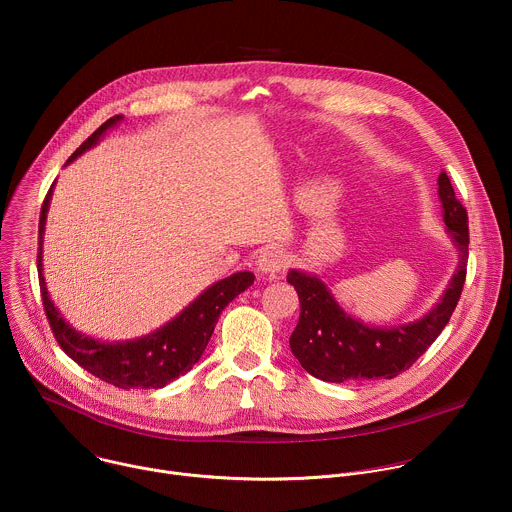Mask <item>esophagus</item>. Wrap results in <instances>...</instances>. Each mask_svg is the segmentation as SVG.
<instances>
[{
	"label": "esophagus",
	"instance_id": "esophagus-1",
	"mask_svg": "<svg viewBox=\"0 0 512 512\" xmlns=\"http://www.w3.org/2000/svg\"><path fill=\"white\" fill-rule=\"evenodd\" d=\"M287 263H289V259L281 247H265L257 257V269L261 273H269V275L279 273L281 269L287 267Z\"/></svg>",
	"mask_w": 512,
	"mask_h": 512
}]
</instances>
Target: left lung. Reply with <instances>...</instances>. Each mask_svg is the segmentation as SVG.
Instances as JSON below:
<instances>
[{
	"label": "left lung",
	"mask_w": 512,
	"mask_h": 512,
	"mask_svg": "<svg viewBox=\"0 0 512 512\" xmlns=\"http://www.w3.org/2000/svg\"><path fill=\"white\" fill-rule=\"evenodd\" d=\"M437 186L444 223L460 261L444 296L423 318L391 328L367 326L338 306L320 277L298 269L287 273V283L296 287L300 298V320L289 336V348L312 377L328 383L393 379L407 371L450 322L466 281L468 212L446 172L437 178Z\"/></svg>",
	"instance_id": "left-lung-1"
}]
</instances>
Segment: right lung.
<instances>
[{
    "mask_svg": "<svg viewBox=\"0 0 512 512\" xmlns=\"http://www.w3.org/2000/svg\"><path fill=\"white\" fill-rule=\"evenodd\" d=\"M121 119V115L107 119L93 135H89V139L81 148L66 160V164L91 150L105 135V131L115 127ZM52 188L54 184L50 186L40 210L38 275L44 312L50 322L52 334L58 340V346L77 364H81L85 371L119 389H162L174 379L188 373L202 356L212 336V330L218 322V316H221V312L241 294V291L253 285L255 275L251 271H239L233 273L231 277L212 283L174 320H170L166 326L158 328L148 336L125 342H101L97 338H91L83 332H77L60 316L54 302L48 298L46 281L42 275V235L46 225V212L52 200Z\"/></svg>",
    "mask_w": 512,
    "mask_h": 512,
    "instance_id": "add662e5",
    "label": "right lung"
}]
</instances>
